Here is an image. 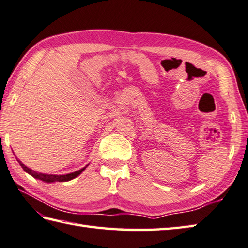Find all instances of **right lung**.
Returning <instances> with one entry per match:
<instances>
[{
  "instance_id": "add662e5",
  "label": "right lung",
  "mask_w": 248,
  "mask_h": 248,
  "mask_svg": "<svg viewBox=\"0 0 248 248\" xmlns=\"http://www.w3.org/2000/svg\"><path fill=\"white\" fill-rule=\"evenodd\" d=\"M19 164L22 167V169L26 171L27 173L30 174L33 177H35L37 179H41L43 182H47V183H53V182H67V181H71V179L75 178L76 176H78L79 174L84 171L86 168H82L78 171H76L74 173H70V174H66V175H49V174H42V173H37V172H34L33 170L29 169L28 167L24 166V164L21 161H18Z\"/></svg>"
}]
</instances>
